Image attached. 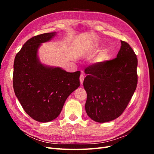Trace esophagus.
Masks as SVG:
<instances>
[{
  "mask_svg": "<svg viewBox=\"0 0 154 154\" xmlns=\"http://www.w3.org/2000/svg\"><path fill=\"white\" fill-rule=\"evenodd\" d=\"M84 75H83V74H82L80 75V83L81 84H82L83 82V80H84Z\"/></svg>",
  "mask_w": 154,
  "mask_h": 154,
  "instance_id": "esophagus-1",
  "label": "esophagus"
}]
</instances>
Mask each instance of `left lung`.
I'll use <instances>...</instances> for the list:
<instances>
[{
    "label": "left lung",
    "mask_w": 154,
    "mask_h": 154,
    "mask_svg": "<svg viewBox=\"0 0 154 154\" xmlns=\"http://www.w3.org/2000/svg\"><path fill=\"white\" fill-rule=\"evenodd\" d=\"M116 58L87 67L83 87L87 94L85 110L94 122L105 123L122 114L137 84V58L126 42L121 40Z\"/></svg>",
    "instance_id": "obj_1"
}]
</instances>
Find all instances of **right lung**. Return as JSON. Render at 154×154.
Wrapping results in <instances>:
<instances>
[{
  "label": "right lung",
  "instance_id": "right-lung-1",
  "mask_svg": "<svg viewBox=\"0 0 154 154\" xmlns=\"http://www.w3.org/2000/svg\"><path fill=\"white\" fill-rule=\"evenodd\" d=\"M56 35L57 32H48L27 40L17 54L13 65L15 94L26 112L42 123L57 118L68 96L80 87V71L69 72L40 62V46Z\"/></svg>",
  "mask_w": 154,
  "mask_h": 154
}]
</instances>
